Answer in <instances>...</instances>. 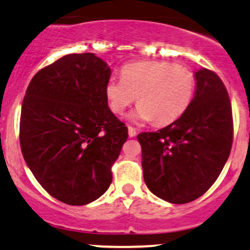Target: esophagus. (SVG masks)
<instances>
[{
	"mask_svg": "<svg viewBox=\"0 0 250 250\" xmlns=\"http://www.w3.org/2000/svg\"><path fill=\"white\" fill-rule=\"evenodd\" d=\"M127 130H128V136H130V137H135V136L137 135V131H136V128L132 127V126H127Z\"/></svg>",
	"mask_w": 250,
	"mask_h": 250,
	"instance_id": "34e87169",
	"label": "esophagus"
}]
</instances>
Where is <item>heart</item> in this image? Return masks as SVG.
I'll list each match as a JSON object with an SVG mask.
<instances>
[{
	"label": "heart",
	"instance_id": "b5f03b06",
	"mask_svg": "<svg viewBox=\"0 0 250 250\" xmlns=\"http://www.w3.org/2000/svg\"><path fill=\"white\" fill-rule=\"evenodd\" d=\"M122 79L109 78L104 94L110 110L122 114L135 102L140 106L131 119L156 125L173 123L190 106L195 91V76L189 69L168 61H138L120 71Z\"/></svg>",
	"mask_w": 250,
	"mask_h": 250
}]
</instances>
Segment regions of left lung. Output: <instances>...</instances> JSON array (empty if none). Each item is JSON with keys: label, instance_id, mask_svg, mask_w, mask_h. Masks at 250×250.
<instances>
[{"label": "left lung", "instance_id": "obj_1", "mask_svg": "<svg viewBox=\"0 0 250 250\" xmlns=\"http://www.w3.org/2000/svg\"><path fill=\"white\" fill-rule=\"evenodd\" d=\"M195 79L194 99L181 118L137 136L146 187L176 205L194 201L212 187L232 146V108L225 85L207 68L195 72Z\"/></svg>", "mask_w": 250, "mask_h": 250}]
</instances>
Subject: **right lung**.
<instances>
[{"mask_svg": "<svg viewBox=\"0 0 250 250\" xmlns=\"http://www.w3.org/2000/svg\"><path fill=\"white\" fill-rule=\"evenodd\" d=\"M109 78L95 54H69L35 74L22 101V156L43 189L67 205L106 192L127 140V127L108 107Z\"/></svg>", "mask_w": 250, "mask_h": 250, "instance_id": "right-lung-1", "label": "right lung"}]
</instances>
